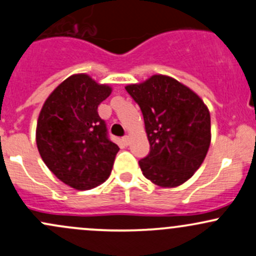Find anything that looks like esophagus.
I'll list each match as a JSON object with an SVG mask.
<instances>
[{"label": "esophagus", "mask_w": 256, "mask_h": 256, "mask_svg": "<svg viewBox=\"0 0 256 256\" xmlns=\"http://www.w3.org/2000/svg\"><path fill=\"white\" fill-rule=\"evenodd\" d=\"M122 142L126 144V146H128V144H130V136H128V135L124 136V137H122Z\"/></svg>", "instance_id": "obj_1"}]
</instances>
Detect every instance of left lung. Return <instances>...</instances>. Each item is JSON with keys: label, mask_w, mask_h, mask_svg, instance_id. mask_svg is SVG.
<instances>
[{"label": "left lung", "mask_w": 256, "mask_h": 256, "mask_svg": "<svg viewBox=\"0 0 256 256\" xmlns=\"http://www.w3.org/2000/svg\"><path fill=\"white\" fill-rule=\"evenodd\" d=\"M125 90L141 108L150 153L138 164L147 179L176 188L194 176L211 142V118L202 99L189 87L154 74Z\"/></svg>", "instance_id": "left-lung-1"}]
</instances>
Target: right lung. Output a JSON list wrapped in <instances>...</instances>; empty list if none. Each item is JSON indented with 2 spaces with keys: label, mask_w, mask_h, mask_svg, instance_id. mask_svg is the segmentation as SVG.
Returning a JSON list of instances; mask_svg holds the SVG:
<instances>
[{
  "label": "right lung",
  "mask_w": 256,
  "mask_h": 256,
  "mask_svg": "<svg viewBox=\"0 0 256 256\" xmlns=\"http://www.w3.org/2000/svg\"><path fill=\"white\" fill-rule=\"evenodd\" d=\"M112 93L88 74H72L48 96L36 124V146L58 179L90 190L109 178L119 147L108 137L98 106Z\"/></svg>",
  "instance_id": "1"
}]
</instances>
